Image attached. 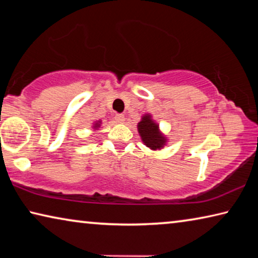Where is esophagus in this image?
Listing matches in <instances>:
<instances>
[{"label":"esophagus","mask_w":258,"mask_h":258,"mask_svg":"<svg viewBox=\"0 0 258 258\" xmlns=\"http://www.w3.org/2000/svg\"><path fill=\"white\" fill-rule=\"evenodd\" d=\"M115 119H116L117 123H124L125 116L121 115V113H117V115L115 116Z\"/></svg>","instance_id":"obj_1"}]
</instances>
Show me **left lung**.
I'll return each instance as SVG.
<instances>
[{
  "mask_svg": "<svg viewBox=\"0 0 258 258\" xmlns=\"http://www.w3.org/2000/svg\"><path fill=\"white\" fill-rule=\"evenodd\" d=\"M139 133L141 135L142 141L145 142L147 147L150 149H160L164 146L165 139L161 137L158 132V125H156L154 121L151 120L150 116H145L142 120L140 121L139 125Z\"/></svg>",
  "mask_w": 258,
  "mask_h": 258,
  "instance_id": "1",
  "label": "left lung"
}]
</instances>
